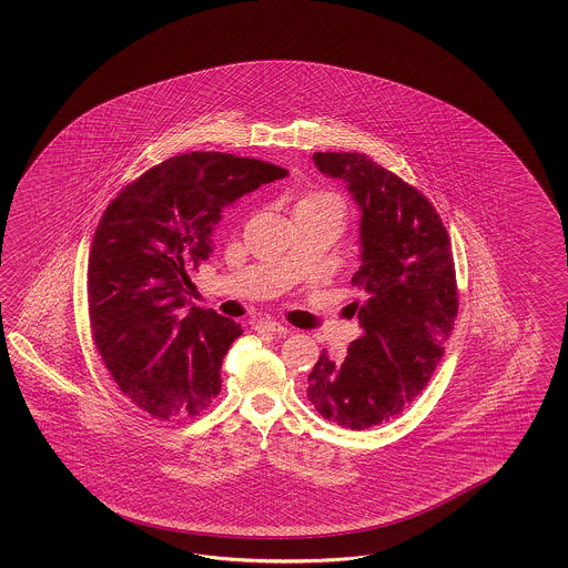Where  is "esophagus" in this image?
I'll use <instances>...</instances> for the list:
<instances>
[{
	"mask_svg": "<svg viewBox=\"0 0 568 568\" xmlns=\"http://www.w3.org/2000/svg\"><path fill=\"white\" fill-rule=\"evenodd\" d=\"M254 328L260 331V333H273V335H285V333H287L285 325H281V323H276V321H271V318L258 321V323L254 325Z\"/></svg>",
	"mask_w": 568,
	"mask_h": 568,
	"instance_id": "obj_1",
	"label": "esophagus"
}]
</instances>
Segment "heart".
Returning <instances> with one entry per match:
<instances>
[{"label":"heart","instance_id":"obj_1","mask_svg":"<svg viewBox=\"0 0 568 568\" xmlns=\"http://www.w3.org/2000/svg\"><path fill=\"white\" fill-rule=\"evenodd\" d=\"M295 207H337V210H342V202L337 195H333L328 191H312V193H306Z\"/></svg>","mask_w":568,"mask_h":568}]
</instances>
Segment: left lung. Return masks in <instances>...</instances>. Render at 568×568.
<instances>
[{"instance_id":"obj_1","label":"left lung","mask_w":568,"mask_h":568,"mask_svg":"<svg viewBox=\"0 0 568 568\" xmlns=\"http://www.w3.org/2000/svg\"><path fill=\"white\" fill-rule=\"evenodd\" d=\"M318 171L342 179L361 219V268L349 304L362 335L344 361L321 358L308 375L316 413L339 427L387 423L418 396L444 356L458 314L452 243L429 200L364 154L316 152Z\"/></svg>"}]
</instances>
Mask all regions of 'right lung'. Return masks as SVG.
<instances>
[{"instance_id":"1","label":"right lung","mask_w":568,"mask_h":568,"mask_svg":"<svg viewBox=\"0 0 568 568\" xmlns=\"http://www.w3.org/2000/svg\"><path fill=\"white\" fill-rule=\"evenodd\" d=\"M287 176L240 155L191 152L143 172L105 207L91 243L93 344L141 410L190 418L221 394L224 354L241 325L191 305L193 271L212 254L224 206Z\"/></svg>"}]
</instances>
